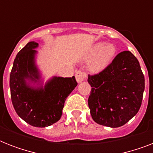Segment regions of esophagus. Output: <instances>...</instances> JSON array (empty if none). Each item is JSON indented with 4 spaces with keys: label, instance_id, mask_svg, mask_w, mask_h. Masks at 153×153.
<instances>
[{
    "label": "esophagus",
    "instance_id": "esophagus-1",
    "mask_svg": "<svg viewBox=\"0 0 153 153\" xmlns=\"http://www.w3.org/2000/svg\"><path fill=\"white\" fill-rule=\"evenodd\" d=\"M86 74L85 72L83 71H79L76 72V74H75V79H76V81L80 83L82 82L85 81L86 79Z\"/></svg>",
    "mask_w": 153,
    "mask_h": 153
}]
</instances>
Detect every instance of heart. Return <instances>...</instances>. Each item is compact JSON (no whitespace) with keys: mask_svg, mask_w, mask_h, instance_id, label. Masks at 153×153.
<instances>
[{"mask_svg":"<svg viewBox=\"0 0 153 153\" xmlns=\"http://www.w3.org/2000/svg\"><path fill=\"white\" fill-rule=\"evenodd\" d=\"M117 53V48L113 44L97 43L91 48L87 59H91L89 62V70L93 73H98L106 68Z\"/></svg>","mask_w":153,"mask_h":153,"instance_id":"obj_1","label":"heart"}]
</instances>
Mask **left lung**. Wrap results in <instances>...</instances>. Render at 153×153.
<instances>
[{
	"label": "left lung",
	"mask_w": 153,
	"mask_h": 153,
	"mask_svg": "<svg viewBox=\"0 0 153 153\" xmlns=\"http://www.w3.org/2000/svg\"><path fill=\"white\" fill-rule=\"evenodd\" d=\"M88 105L92 118L102 126L117 128L137 114L145 91V77L137 59L128 51L119 53L108 67L89 75Z\"/></svg>",
	"instance_id": "obj_1"
}]
</instances>
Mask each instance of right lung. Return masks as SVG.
Instances as JSON below:
<instances>
[{
    "label": "right lung",
    "instance_id": "1",
    "mask_svg": "<svg viewBox=\"0 0 153 153\" xmlns=\"http://www.w3.org/2000/svg\"><path fill=\"white\" fill-rule=\"evenodd\" d=\"M38 47V43L31 41L18 52L10 73L9 86L18 116L31 126L44 128L59 120L65 101L78 83L74 76H53L44 83L36 63Z\"/></svg>",
    "mask_w": 153,
    "mask_h": 153
}]
</instances>
